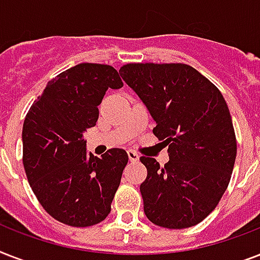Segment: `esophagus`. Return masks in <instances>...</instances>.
Instances as JSON below:
<instances>
[{"label":"esophagus","instance_id":"esophagus-1","mask_svg":"<svg viewBox=\"0 0 260 260\" xmlns=\"http://www.w3.org/2000/svg\"><path fill=\"white\" fill-rule=\"evenodd\" d=\"M128 158H129L131 162H136V160H139V155L135 151L129 150L128 151Z\"/></svg>","mask_w":260,"mask_h":260}]
</instances>
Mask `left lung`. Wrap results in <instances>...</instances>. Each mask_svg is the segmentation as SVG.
<instances>
[{"mask_svg": "<svg viewBox=\"0 0 260 260\" xmlns=\"http://www.w3.org/2000/svg\"><path fill=\"white\" fill-rule=\"evenodd\" d=\"M156 121L154 135L169 147L165 167L142 156L144 213L155 225L183 230L213 212L228 187L236 136L221 91L185 63H128L120 69Z\"/></svg>", "mask_w": 260, "mask_h": 260, "instance_id": "8db88e82", "label": "left lung"}]
</instances>
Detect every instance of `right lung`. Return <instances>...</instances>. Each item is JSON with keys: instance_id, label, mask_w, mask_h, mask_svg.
Here are the masks:
<instances>
[{"instance_id": "add662e5", "label": "right lung", "mask_w": 260, "mask_h": 260, "mask_svg": "<svg viewBox=\"0 0 260 260\" xmlns=\"http://www.w3.org/2000/svg\"><path fill=\"white\" fill-rule=\"evenodd\" d=\"M124 86L108 64L81 63L51 79L22 125V163L47 213L70 226L95 225L110 213L128 155L86 154L83 134L95 125L108 89Z\"/></svg>"}]
</instances>
